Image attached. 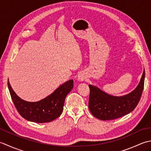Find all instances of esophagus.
<instances>
[{"label": "esophagus", "mask_w": 151, "mask_h": 151, "mask_svg": "<svg viewBox=\"0 0 151 151\" xmlns=\"http://www.w3.org/2000/svg\"><path fill=\"white\" fill-rule=\"evenodd\" d=\"M86 78H87V77H86L85 74L83 72H80L78 76V80L79 81H84L85 79H86Z\"/></svg>", "instance_id": "1"}]
</instances>
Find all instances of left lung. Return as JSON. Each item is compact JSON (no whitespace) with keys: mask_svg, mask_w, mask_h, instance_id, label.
<instances>
[{"mask_svg":"<svg viewBox=\"0 0 151 151\" xmlns=\"http://www.w3.org/2000/svg\"><path fill=\"white\" fill-rule=\"evenodd\" d=\"M145 72H143L139 84L131 93L121 96H113L101 91L95 85L90 88L88 108L95 117L109 121L121 117L132 112L140 100L144 87Z\"/></svg>","mask_w":151,"mask_h":151,"instance_id":"1","label":"left lung"}]
</instances>
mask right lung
<instances>
[{"label": "right lung", "mask_w": 151, "mask_h": 151, "mask_svg": "<svg viewBox=\"0 0 151 151\" xmlns=\"http://www.w3.org/2000/svg\"><path fill=\"white\" fill-rule=\"evenodd\" d=\"M73 79L68 80L44 99L30 102L17 96L8 79L9 91L17 111L27 121L37 123L50 122L62 114L64 100L73 88Z\"/></svg>", "instance_id": "add662e5"}]
</instances>
